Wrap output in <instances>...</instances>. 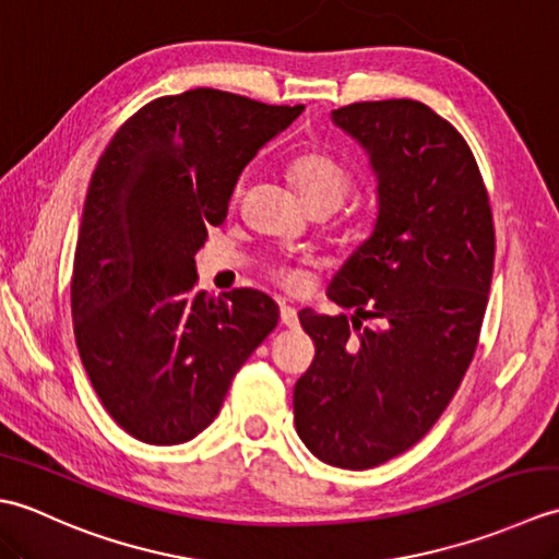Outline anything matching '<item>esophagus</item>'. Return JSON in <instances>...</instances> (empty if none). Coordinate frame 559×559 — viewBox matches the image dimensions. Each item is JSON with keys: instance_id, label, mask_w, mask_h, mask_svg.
<instances>
[{"instance_id": "1", "label": "esophagus", "mask_w": 559, "mask_h": 559, "mask_svg": "<svg viewBox=\"0 0 559 559\" xmlns=\"http://www.w3.org/2000/svg\"><path fill=\"white\" fill-rule=\"evenodd\" d=\"M281 322L290 329L298 326V310L288 302H281Z\"/></svg>"}]
</instances>
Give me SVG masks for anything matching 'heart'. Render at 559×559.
Listing matches in <instances>:
<instances>
[{"label":"heart","mask_w":559,"mask_h":559,"mask_svg":"<svg viewBox=\"0 0 559 559\" xmlns=\"http://www.w3.org/2000/svg\"><path fill=\"white\" fill-rule=\"evenodd\" d=\"M288 175L295 187H298L302 199L312 209L338 206L343 197H346L353 187V173L348 170V165H343L338 158H334L322 148H302L298 153H293L288 160ZM237 194H240V189H237ZM302 271L305 264L300 261V264L295 266H276L271 271V276L278 286L298 290L305 281Z\"/></svg>","instance_id":"b5f03b06"}]
</instances>
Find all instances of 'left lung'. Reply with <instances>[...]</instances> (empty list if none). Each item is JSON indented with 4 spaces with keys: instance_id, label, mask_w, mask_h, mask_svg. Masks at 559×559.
<instances>
[{
    "instance_id": "8db88e82",
    "label": "left lung",
    "mask_w": 559,
    "mask_h": 559,
    "mask_svg": "<svg viewBox=\"0 0 559 559\" xmlns=\"http://www.w3.org/2000/svg\"><path fill=\"white\" fill-rule=\"evenodd\" d=\"M331 117L370 153L379 216L329 286L358 317L298 314L314 360L293 413L317 459L365 471L420 442L454 399L488 307L495 223L466 139L425 103H350Z\"/></svg>"
}]
</instances>
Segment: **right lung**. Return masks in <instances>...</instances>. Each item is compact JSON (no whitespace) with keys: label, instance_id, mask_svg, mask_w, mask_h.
Returning <instances> with one entry per match:
<instances>
[{"label":"right lung","instance_id":"right-lung-1","mask_svg":"<svg viewBox=\"0 0 559 559\" xmlns=\"http://www.w3.org/2000/svg\"><path fill=\"white\" fill-rule=\"evenodd\" d=\"M302 105L192 88L117 129L83 206L71 317L93 389L124 432L170 447L216 418L235 372L278 324L266 293H197L194 257L245 165Z\"/></svg>","mask_w":559,"mask_h":559}]
</instances>
